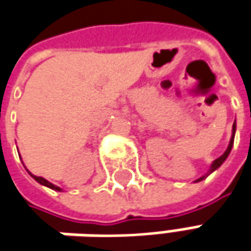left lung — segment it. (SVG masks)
Segmentation results:
<instances>
[{"label": "left lung", "instance_id": "1", "mask_svg": "<svg viewBox=\"0 0 251 251\" xmlns=\"http://www.w3.org/2000/svg\"><path fill=\"white\" fill-rule=\"evenodd\" d=\"M235 130H236V125L233 124V134H232V137H230V142H229L228 149H226V151H225L224 154H222V155H221L220 158H217V160L212 162L211 171H210V172H212V171H215V169L218 168V167H221V165H222V162L226 160V157H228L229 152H230V150H232V146H233V137H235ZM201 179H203V177L197 179V182H199V180H201Z\"/></svg>", "mask_w": 251, "mask_h": 251}]
</instances>
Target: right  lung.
<instances>
[{
    "label": "right lung",
    "mask_w": 251,
    "mask_h": 251,
    "mask_svg": "<svg viewBox=\"0 0 251 251\" xmlns=\"http://www.w3.org/2000/svg\"><path fill=\"white\" fill-rule=\"evenodd\" d=\"M30 175H31V174H30ZM31 176L34 177V179H36V180H37L39 183H41V185H44V186H47V187H50V189H54V190H61V189H59L58 186L52 185V183H50V182H48V180H46L44 177L34 176V175H31Z\"/></svg>",
    "instance_id": "1"
}]
</instances>
